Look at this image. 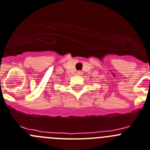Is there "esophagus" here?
Segmentation results:
<instances>
[{
    "label": "esophagus",
    "instance_id": "1",
    "mask_svg": "<svg viewBox=\"0 0 150 150\" xmlns=\"http://www.w3.org/2000/svg\"><path fill=\"white\" fill-rule=\"evenodd\" d=\"M78 75H81V74H82V72H78Z\"/></svg>",
    "mask_w": 150,
    "mask_h": 150
}]
</instances>
